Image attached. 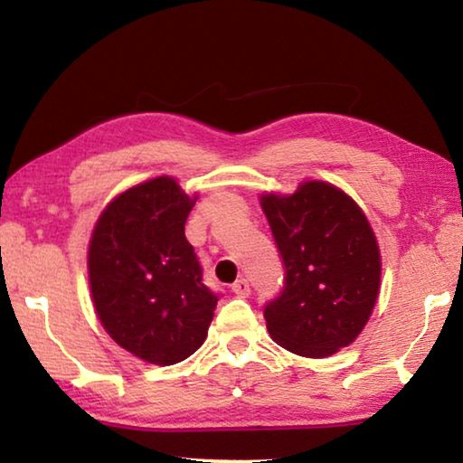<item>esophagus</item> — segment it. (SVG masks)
<instances>
[{
  "mask_svg": "<svg viewBox=\"0 0 463 463\" xmlns=\"http://www.w3.org/2000/svg\"><path fill=\"white\" fill-rule=\"evenodd\" d=\"M232 292L237 294L239 298H247L249 294H250V286H249V279H245V278H241V279H237L232 284Z\"/></svg>",
  "mask_w": 463,
  "mask_h": 463,
  "instance_id": "esophagus-1",
  "label": "esophagus"
}]
</instances>
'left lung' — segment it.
I'll return each mask as SVG.
<instances>
[{
    "mask_svg": "<svg viewBox=\"0 0 463 463\" xmlns=\"http://www.w3.org/2000/svg\"><path fill=\"white\" fill-rule=\"evenodd\" d=\"M261 208L284 263L281 292L263 307L271 339L302 357H328L357 339L380 292V249L365 214L325 182Z\"/></svg>",
    "mask_w": 463,
    "mask_h": 463,
    "instance_id": "obj_1",
    "label": "left lung"
}]
</instances>
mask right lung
Here are the masks:
<instances>
[{
    "label": "right lung",
    "mask_w": 463,
    "mask_h": 463,
    "mask_svg": "<svg viewBox=\"0 0 463 463\" xmlns=\"http://www.w3.org/2000/svg\"><path fill=\"white\" fill-rule=\"evenodd\" d=\"M194 200L175 179L156 177L109 202L93 229V307L108 335L148 364L174 365L195 354L221 298L203 284L185 239Z\"/></svg>",
    "instance_id": "right-lung-1"
}]
</instances>
